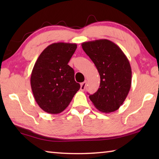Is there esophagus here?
Segmentation results:
<instances>
[{"instance_id":"obj_1","label":"esophagus","mask_w":159,"mask_h":159,"mask_svg":"<svg viewBox=\"0 0 159 159\" xmlns=\"http://www.w3.org/2000/svg\"><path fill=\"white\" fill-rule=\"evenodd\" d=\"M86 81H84V82H83V83H81V84H80V90L81 91H83L85 90V86H86Z\"/></svg>"}]
</instances>
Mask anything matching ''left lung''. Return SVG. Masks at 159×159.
Returning <instances> with one entry per match:
<instances>
[{"mask_svg": "<svg viewBox=\"0 0 159 159\" xmlns=\"http://www.w3.org/2000/svg\"><path fill=\"white\" fill-rule=\"evenodd\" d=\"M81 45L100 76L99 89L89 96L90 99L102 112L116 111L131 87L132 71L127 57L116 44L107 39L84 42Z\"/></svg>", "mask_w": 159, "mask_h": 159, "instance_id": "obj_1", "label": "left lung"}]
</instances>
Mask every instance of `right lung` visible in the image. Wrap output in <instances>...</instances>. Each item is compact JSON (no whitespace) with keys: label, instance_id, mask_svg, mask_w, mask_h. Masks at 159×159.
<instances>
[{"label":"right lung","instance_id":"1","mask_svg":"<svg viewBox=\"0 0 159 159\" xmlns=\"http://www.w3.org/2000/svg\"><path fill=\"white\" fill-rule=\"evenodd\" d=\"M76 48V43H55L43 51L34 64L32 93L38 105L48 114L63 111L80 89L74 69L68 65Z\"/></svg>","mask_w":159,"mask_h":159}]
</instances>
